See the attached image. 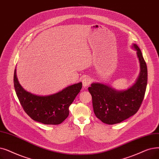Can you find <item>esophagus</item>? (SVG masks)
Returning <instances> with one entry per match:
<instances>
[{
  "instance_id": "esophagus-1",
  "label": "esophagus",
  "mask_w": 159,
  "mask_h": 159,
  "mask_svg": "<svg viewBox=\"0 0 159 159\" xmlns=\"http://www.w3.org/2000/svg\"><path fill=\"white\" fill-rule=\"evenodd\" d=\"M92 82V79L89 78V77H86L84 79H82V85H83V87H87L88 85L90 84Z\"/></svg>"
}]
</instances>
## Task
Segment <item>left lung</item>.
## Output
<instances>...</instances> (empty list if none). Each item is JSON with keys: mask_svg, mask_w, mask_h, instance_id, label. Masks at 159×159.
I'll list each match as a JSON object with an SVG mask.
<instances>
[{"mask_svg": "<svg viewBox=\"0 0 159 159\" xmlns=\"http://www.w3.org/2000/svg\"><path fill=\"white\" fill-rule=\"evenodd\" d=\"M136 51L140 66V72L135 83L125 90H116L108 85L94 82L88 88L91 93L94 113L102 122L113 125L134 115L139 110L148 83V68L140 48Z\"/></svg>", "mask_w": 159, "mask_h": 159, "instance_id": "1", "label": "left lung"}]
</instances>
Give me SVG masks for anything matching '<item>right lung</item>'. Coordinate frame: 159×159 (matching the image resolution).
Instances as JSON below:
<instances>
[{"instance_id": "obj_1", "label": "right lung", "mask_w": 159, "mask_h": 159, "mask_svg": "<svg viewBox=\"0 0 159 159\" xmlns=\"http://www.w3.org/2000/svg\"><path fill=\"white\" fill-rule=\"evenodd\" d=\"M13 83L19 101L25 112L36 121L45 125H58L69 116V107L82 88V82L69 86L62 90L49 95L32 94L20 86L16 69Z\"/></svg>"}]
</instances>
